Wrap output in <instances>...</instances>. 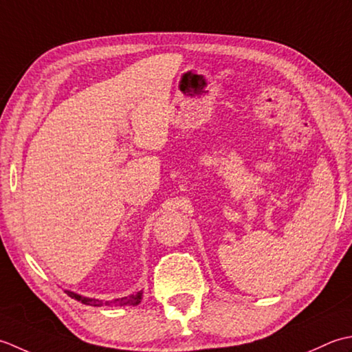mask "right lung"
Returning <instances> with one entry per match:
<instances>
[{"instance_id":"right-lung-1","label":"right lung","mask_w":352,"mask_h":352,"mask_svg":"<svg viewBox=\"0 0 352 352\" xmlns=\"http://www.w3.org/2000/svg\"><path fill=\"white\" fill-rule=\"evenodd\" d=\"M65 293L69 298L78 300V302H82L85 305H92V307L109 305L111 302H117L120 305H138L141 302V299H142V290L133 293V295H129V296L120 298V299H116V300H106V302H104V300H100V299H96V298H86V296H82V295H77V293L69 292V290H65Z\"/></svg>"}]
</instances>
